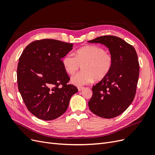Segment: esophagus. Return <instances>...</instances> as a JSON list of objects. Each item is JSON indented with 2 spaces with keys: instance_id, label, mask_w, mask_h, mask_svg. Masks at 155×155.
I'll use <instances>...</instances> for the list:
<instances>
[{
  "instance_id": "1",
  "label": "esophagus",
  "mask_w": 155,
  "mask_h": 155,
  "mask_svg": "<svg viewBox=\"0 0 155 155\" xmlns=\"http://www.w3.org/2000/svg\"><path fill=\"white\" fill-rule=\"evenodd\" d=\"M84 89V87H78V91H81L82 90H83Z\"/></svg>"
}]
</instances>
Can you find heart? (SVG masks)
I'll return each mask as SVG.
<instances>
[{"instance_id":"1","label":"heart","mask_w":155,"mask_h":155,"mask_svg":"<svg viewBox=\"0 0 155 155\" xmlns=\"http://www.w3.org/2000/svg\"><path fill=\"white\" fill-rule=\"evenodd\" d=\"M67 54L62 58V65L69 74L76 73L82 66V71L77 73L71 78V82L77 86H83L95 81H101L110 72L113 58L111 55L102 47L86 46L78 49L74 53Z\"/></svg>"}]
</instances>
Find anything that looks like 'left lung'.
<instances>
[{"instance_id": "left-lung-1", "label": "left lung", "mask_w": 155, "mask_h": 155, "mask_svg": "<svg viewBox=\"0 0 155 155\" xmlns=\"http://www.w3.org/2000/svg\"><path fill=\"white\" fill-rule=\"evenodd\" d=\"M88 42L105 45L113 58L107 76L92 87L89 108L100 117H116L126 110L135 96L140 68L137 52L131 45L115 36L99 37Z\"/></svg>"}]
</instances>
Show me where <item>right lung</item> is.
I'll return each instance as SVG.
<instances>
[{"instance_id": "right-lung-1", "label": "right lung", "mask_w": 155, "mask_h": 155, "mask_svg": "<svg viewBox=\"0 0 155 155\" xmlns=\"http://www.w3.org/2000/svg\"><path fill=\"white\" fill-rule=\"evenodd\" d=\"M73 44L54 39L32 42L19 58L17 67L18 91L28 111L43 120L61 117L77 88L68 84L69 77L61 58Z\"/></svg>"}]
</instances>
